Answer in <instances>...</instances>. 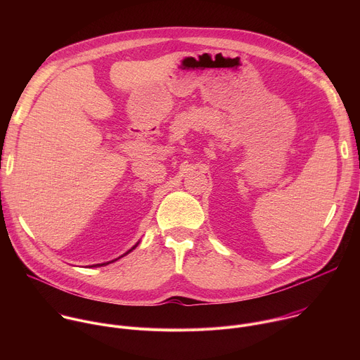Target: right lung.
<instances>
[{
    "mask_svg": "<svg viewBox=\"0 0 360 360\" xmlns=\"http://www.w3.org/2000/svg\"><path fill=\"white\" fill-rule=\"evenodd\" d=\"M138 245H139V240H138V242H136V243H135V245H134V246H132V248H131L129 250H127V252H125L124 255H121V256H120V258H122V256H125V255H128L129 252H132V250H134V249H135V248H136ZM120 258H117V259H114V261H110V262H104V264H96V265H92L91 268H96V266H105V265H108V264H111V262H115V261H118Z\"/></svg>",
    "mask_w": 360,
    "mask_h": 360,
    "instance_id": "add662e5",
    "label": "right lung"
}]
</instances>
